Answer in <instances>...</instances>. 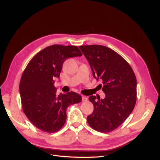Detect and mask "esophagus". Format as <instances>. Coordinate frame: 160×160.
Instances as JSON below:
<instances>
[{"instance_id": "esophagus-1", "label": "esophagus", "mask_w": 160, "mask_h": 160, "mask_svg": "<svg viewBox=\"0 0 160 160\" xmlns=\"http://www.w3.org/2000/svg\"><path fill=\"white\" fill-rule=\"evenodd\" d=\"M82 102H87L88 101V98L86 96H82Z\"/></svg>"}]
</instances>
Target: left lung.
I'll list each match as a JSON object with an SVG mask.
<instances>
[{
	"mask_svg": "<svg viewBox=\"0 0 160 160\" xmlns=\"http://www.w3.org/2000/svg\"><path fill=\"white\" fill-rule=\"evenodd\" d=\"M79 48L88 61L94 78L102 80L100 88L106 95L104 99L93 95L89 97L94 110L88 116V122L98 132H112L124 122L136 105V75L129 63L110 48L98 45Z\"/></svg>",
	"mask_w": 160,
	"mask_h": 160,
	"instance_id": "8db88e82",
	"label": "left lung"
}]
</instances>
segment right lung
<instances>
[{
    "mask_svg": "<svg viewBox=\"0 0 160 160\" xmlns=\"http://www.w3.org/2000/svg\"><path fill=\"white\" fill-rule=\"evenodd\" d=\"M82 55L77 46L53 45L37 53L24 69L19 84L22 110L40 130L54 133L60 130L66 121L67 108L82 101L81 96L72 91L58 95L54 87L63 62Z\"/></svg>",
    "mask_w": 160,
    "mask_h": 160,
    "instance_id": "1",
    "label": "right lung"
}]
</instances>
